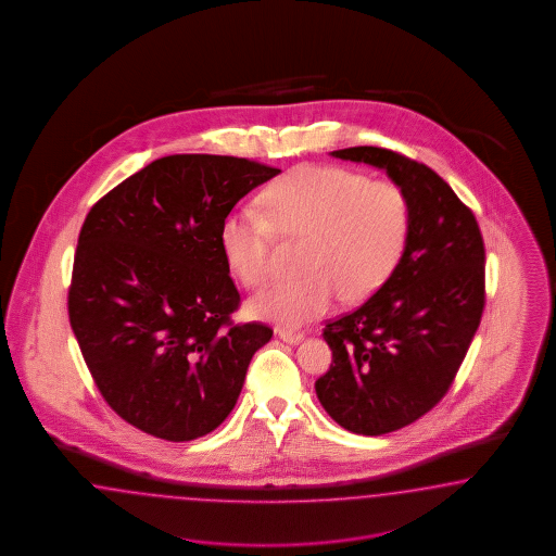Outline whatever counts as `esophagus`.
Listing matches in <instances>:
<instances>
[{"label":"esophagus","instance_id":"1","mask_svg":"<svg viewBox=\"0 0 556 556\" xmlns=\"http://www.w3.org/2000/svg\"><path fill=\"white\" fill-rule=\"evenodd\" d=\"M277 337L281 338L283 342H289V344H298V342L303 340L302 332H291V330H286V328H279Z\"/></svg>","mask_w":556,"mask_h":556}]
</instances>
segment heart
Here are the masks:
<instances>
[{
	"mask_svg": "<svg viewBox=\"0 0 556 556\" xmlns=\"http://www.w3.org/2000/svg\"><path fill=\"white\" fill-rule=\"evenodd\" d=\"M263 210L240 207L222 219L219 244L236 277L258 287L269 275L279 235L305 238L303 273L270 281L253 302L254 316L298 328L324 316L342 293L369 298L404 258L414 207L404 187L334 165H305L261 193Z\"/></svg>",
	"mask_w": 556,
	"mask_h": 556,
	"instance_id": "obj_1",
	"label": "heart"
}]
</instances>
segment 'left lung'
<instances>
[{
	"label": "left lung",
	"instance_id": "8db88e82",
	"mask_svg": "<svg viewBox=\"0 0 556 556\" xmlns=\"http://www.w3.org/2000/svg\"><path fill=\"white\" fill-rule=\"evenodd\" d=\"M332 154L386 168L414 207L388 283L321 332L332 365L316 381L320 404L354 434L381 437L428 414L453 386L485 307V244L471 207L424 163L379 147Z\"/></svg>",
	"mask_w": 556,
	"mask_h": 556
}]
</instances>
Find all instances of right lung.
I'll use <instances>...</instances> for the list:
<instances>
[{
	"instance_id": "obj_1",
	"label": "right lung",
	"mask_w": 556,
	"mask_h": 556,
	"mask_svg": "<svg viewBox=\"0 0 556 556\" xmlns=\"http://www.w3.org/2000/svg\"><path fill=\"white\" fill-rule=\"evenodd\" d=\"M279 168L219 154L152 161L93 203L68 286V320L101 397L168 442L232 412L267 324H235L240 293L219 226Z\"/></svg>"
}]
</instances>
